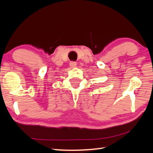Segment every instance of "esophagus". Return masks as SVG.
Masks as SVG:
<instances>
[{
	"label": "esophagus",
	"mask_w": 153,
	"mask_h": 153,
	"mask_svg": "<svg viewBox=\"0 0 153 153\" xmlns=\"http://www.w3.org/2000/svg\"><path fill=\"white\" fill-rule=\"evenodd\" d=\"M69 65H70L71 67L74 68L76 66V62H74V61H71V62H70V63H69Z\"/></svg>",
	"instance_id": "esophagus-1"
}]
</instances>
